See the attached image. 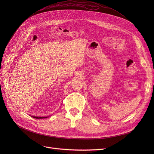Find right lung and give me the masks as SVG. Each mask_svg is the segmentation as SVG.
Here are the masks:
<instances>
[{
  "mask_svg": "<svg viewBox=\"0 0 154 154\" xmlns=\"http://www.w3.org/2000/svg\"><path fill=\"white\" fill-rule=\"evenodd\" d=\"M32 117L33 118H35V119H44V118L48 117H35V116H32Z\"/></svg>",
  "mask_w": 154,
  "mask_h": 154,
  "instance_id": "add662e5",
  "label": "right lung"
}]
</instances>
